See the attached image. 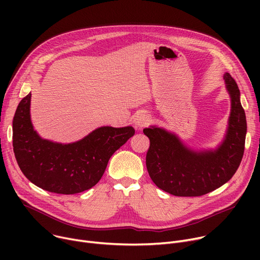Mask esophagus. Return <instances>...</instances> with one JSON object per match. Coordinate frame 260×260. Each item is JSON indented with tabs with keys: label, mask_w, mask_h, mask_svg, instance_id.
I'll return each instance as SVG.
<instances>
[{
	"label": "esophagus",
	"mask_w": 260,
	"mask_h": 260,
	"mask_svg": "<svg viewBox=\"0 0 260 260\" xmlns=\"http://www.w3.org/2000/svg\"><path fill=\"white\" fill-rule=\"evenodd\" d=\"M148 121H149L148 115L145 114V113H141L137 117H136V119H135V125H136V127L141 128L142 126L147 124Z\"/></svg>",
	"instance_id": "obj_1"
}]
</instances>
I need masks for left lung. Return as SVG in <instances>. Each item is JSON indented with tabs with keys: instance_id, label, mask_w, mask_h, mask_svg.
Instances as JSON below:
<instances>
[{
	"instance_id": "left-lung-1",
	"label": "left lung",
	"mask_w": 260,
	"mask_h": 260,
	"mask_svg": "<svg viewBox=\"0 0 260 260\" xmlns=\"http://www.w3.org/2000/svg\"><path fill=\"white\" fill-rule=\"evenodd\" d=\"M231 98V113L222 142L214 149H193L162 127L143 129L151 145L146 169L154 183L175 196L196 197L226 183L236 173L244 152L247 120L240 91L229 73L223 76Z\"/></svg>"
}]
</instances>
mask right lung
Masks as SVG:
<instances>
[{"label": "right lung", "instance_id": "obj_1", "mask_svg": "<svg viewBox=\"0 0 260 260\" xmlns=\"http://www.w3.org/2000/svg\"><path fill=\"white\" fill-rule=\"evenodd\" d=\"M29 92L12 121V145L18 165L35 185L56 194L72 195L97 184L109 158L135 134L132 126H101L73 143L40 137L30 118Z\"/></svg>", "mask_w": 260, "mask_h": 260}]
</instances>
